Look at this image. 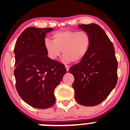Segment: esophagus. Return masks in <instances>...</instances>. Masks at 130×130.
I'll return each mask as SVG.
<instances>
[{"instance_id": "obj_1", "label": "esophagus", "mask_w": 130, "mask_h": 130, "mask_svg": "<svg viewBox=\"0 0 130 130\" xmlns=\"http://www.w3.org/2000/svg\"><path fill=\"white\" fill-rule=\"evenodd\" d=\"M65 68H66V70L67 71H69V69H70V66H69V65H65Z\"/></svg>"}]
</instances>
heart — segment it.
Here are the masks:
<instances>
[{"mask_svg":"<svg viewBox=\"0 0 130 130\" xmlns=\"http://www.w3.org/2000/svg\"><path fill=\"white\" fill-rule=\"evenodd\" d=\"M53 41L46 39L44 47L48 57L55 60L61 54L66 62H78L86 57L91 43V37L85 31L64 30L52 35Z\"/></svg>","mask_w":130,"mask_h":130,"instance_id":"1","label":"heart"}]
</instances>
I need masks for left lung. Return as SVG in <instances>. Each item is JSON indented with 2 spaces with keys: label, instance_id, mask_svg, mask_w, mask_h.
Masks as SVG:
<instances>
[{
  "label": "left lung",
  "instance_id": "obj_1",
  "mask_svg": "<svg viewBox=\"0 0 130 130\" xmlns=\"http://www.w3.org/2000/svg\"><path fill=\"white\" fill-rule=\"evenodd\" d=\"M89 34L91 43L86 57L71 67L74 76L73 88L79 104L96 106L108 96L118 80V61L111 40L98 25H79Z\"/></svg>",
  "mask_w": 130,
  "mask_h": 130
}]
</instances>
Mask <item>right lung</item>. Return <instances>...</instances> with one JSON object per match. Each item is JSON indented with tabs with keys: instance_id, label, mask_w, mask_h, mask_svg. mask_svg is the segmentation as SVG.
<instances>
[{
	"instance_id": "obj_1",
	"label": "right lung",
	"mask_w": 130,
	"mask_h": 130,
	"mask_svg": "<svg viewBox=\"0 0 130 130\" xmlns=\"http://www.w3.org/2000/svg\"><path fill=\"white\" fill-rule=\"evenodd\" d=\"M53 29L27 28L19 37L13 50L16 89L24 102L36 108L54 105L55 88L67 72L63 64L47 57L45 49L46 34Z\"/></svg>"
}]
</instances>
